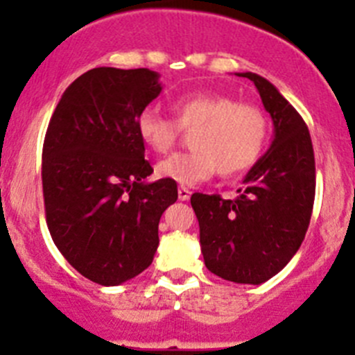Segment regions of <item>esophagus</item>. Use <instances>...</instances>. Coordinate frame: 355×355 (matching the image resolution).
<instances>
[{
    "label": "esophagus",
    "instance_id": "1",
    "mask_svg": "<svg viewBox=\"0 0 355 355\" xmlns=\"http://www.w3.org/2000/svg\"><path fill=\"white\" fill-rule=\"evenodd\" d=\"M191 194H192V192L189 191L187 187H178V199H180V200H189Z\"/></svg>",
    "mask_w": 355,
    "mask_h": 355
}]
</instances>
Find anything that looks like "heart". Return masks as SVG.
I'll list each match as a JSON object with an SVG mask.
<instances>
[{
  "label": "heart",
  "instance_id": "heart-1",
  "mask_svg": "<svg viewBox=\"0 0 355 355\" xmlns=\"http://www.w3.org/2000/svg\"><path fill=\"white\" fill-rule=\"evenodd\" d=\"M173 120L146 108L135 118L142 144L163 155L173 148L180 130L192 132V151L177 153L156 164L159 178L180 185H198L213 177L247 170L263 151L268 134L266 116L257 106L209 92L182 96L171 103Z\"/></svg>",
  "mask_w": 355,
  "mask_h": 355
}]
</instances>
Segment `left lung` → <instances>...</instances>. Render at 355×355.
<instances>
[{"mask_svg":"<svg viewBox=\"0 0 355 355\" xmlns=\"http://www.w3.org/2000/svg\"><path fill=\"white\" fill-rule=\"evenodd\" d=\"M259 91L275 125L268 153L250 168L235 199L192 194L206 268L223 280L259 285L284 270L306 237L316 192L309 130L271 82L239 73Z\"/></svg>","mask_w":355,"mask_h":355,"instance_id":"left-lung-1","label":"left lung"}]
</instances>
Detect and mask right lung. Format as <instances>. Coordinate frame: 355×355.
<instances>
[{
  "mask_svg": "<svg viewBox=\"0 0 355 355\" xmlns=\"http://www.w3.org/2000/svg\"><path fill=\"white\" fill-rule=\"evenodd\" d=\"M148 68L99 67L63 92L42 146L46 223L63 257L105 287L153 263L161 214L178 198L153 173L135 118L161 92Z\"/></svg>",
  "mask_w": 355,
  "mask_h": 355,
  "instance_id": "add662e5",
  "label": "right lung"
}]
</instances>
